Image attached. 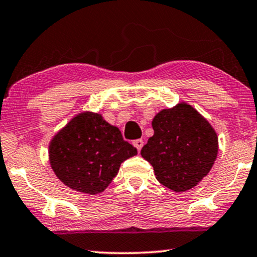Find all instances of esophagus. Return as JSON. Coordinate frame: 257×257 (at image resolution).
Segmentation results:
<instances>
[{
  "label": "esophagus",
  "instance_id": "esophagus-1",
  "mask_svg": "<svg viewBox=\"0 0 257 257\" xmlns=\"http://www.w3.org/2000/svg\"><path fill=\"white\" fill-rule=\"evenodd\" d=\"M133 144L135 145V148L137 149V150H141L142 147H143V140H135L133 142Z\"/></svg>",
  "mask_w": 257,
  "mask_h": 257
}]
</instances>
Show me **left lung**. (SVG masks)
I'll return each instance as SVG.
<instances>
[{
    "label": "left lung",
    "instance_id": "left-lung-1",
    "mask_svg": "<svg viewBox=\"0 0 257 257\" xmlns=\"http://www.w3.org/2000/svg\"><path fill=\"white\" fill-rule=\"evenodd\" d=\"M153 136L141 155L158 181L175 193L197 186L211 170L218 137L211 124L186 102L163 109L153 117Z\"/></svg>",
    "mask_w": 257,
    "mask_h": 257
}]
</instances>
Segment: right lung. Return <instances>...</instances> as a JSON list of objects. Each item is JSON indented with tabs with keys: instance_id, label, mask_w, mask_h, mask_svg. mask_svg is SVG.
I'll use <instances>...</instances> for the list:
<instances>
[{
	"instance_id": "obj_1",
	"label": "right lung",
	"mask_w": 257,
	"mask_h": 257,
	"mask_svg": "<svg viewBox=\"0 0 257 257\" xmlns=\"http://www.w3.org/2000/svg\"><path fill=\"white\" fill-rule=\"evenodd\" d=\"M117 127L100 114L83 112L71 118L49 144V163L69 188L95 195L116 177L121 163L136 156Z\"/></svg>"
}]
</instances>
